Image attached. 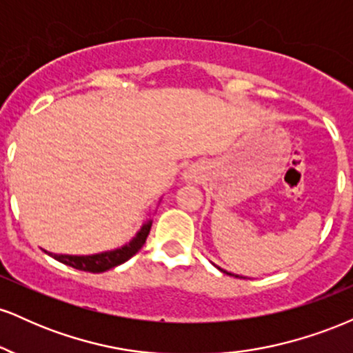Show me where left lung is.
I'll use <instances>...</instances> for the list:
<instances>
[{"instance_id":"obj_1","label":"left lung","mask_w":353,"mask_h":353,"mask_svg":"<svg viewBox=\"0 0 353 353\" xmlns=\"http://www.w3.org/2000/svg\"><path fill=\"white\" fill-rule=\"evenodd\" d=\"M222 272H225V270H222ZM225 274H228V272H225ZM230 275V274H229ZM236 277H239V275H236Z\"/></svg>"}]
</instances>
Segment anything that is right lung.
Returning <instances> with one entry per match:
<instances>
[{
    "label": "right lung",
    "mask_w": 353,
    "mask_h": 353,
    "mask_svg": "<svg viewBox=\"0 0 353 353\" xmlns=\"http://www.w3.org/2000/svg\"><path fill=\"white\" fill-rule=\"evenodd\" d=\"M149 230H151V222L149 224L143 225V229L137 232V236L132 239L129 244H125L121 249L112 250V252H103L96 255H83V257H78V255H58V254H50L56 261L63 262V264L72 267V269L84 270V272H106V270L112 269V267L124 264L125 261L134 255L141 247L144 245L145 239L149 236Z\"/></svg>",
    "instance_id": "1"
}]
</instances>
